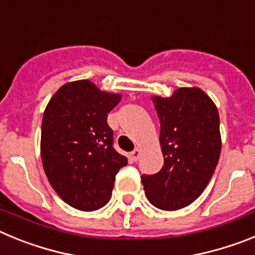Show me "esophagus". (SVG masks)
Returning <instances> with one entry per match:
<instances>
[{
  "mask_svg": "<svg viewBox=\"0 0 255 255\" xmlns=\"http://www.w3.org/2000/svg\"><path fill=\"white\" fill-rule=\"evenodd\" d=\"M139 157H140V149H139V148H136V149H134L130 153V158H131L132 161H138Z\"/></svg>",
  "mask_w": 255,
  "mask_h": 255,
  "instance_id": "obj_1",
  "label": "esophagus"
}]
</instances>
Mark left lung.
<instances>
[{"label": "left lung", "instance_id": "obj_1", "mask_svg": "<svg viewBox=\"0 0 255 255\" xmlns=\"http://www.w3.org/2000/svg\"><path fill=\"white\" fill-rule=\"evenodd\" d=\"M161 121L163 167L143 175L150 204L163 211L188 207L200 197L215 172L221 153L220 115L200 88H179L171 97H152Z\"/></svg>", "mask_w": 255, "mask_h": 255}]
</instances>
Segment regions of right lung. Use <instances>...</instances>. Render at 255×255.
I'll use <instances>...</instances> for the list:
<instances>
[{"label": "right lung", "instance_id": "1", "mask_svg": "<svg viewBox=\"0 0 255 255\" xmlns=\"http://www.w3.org/2000/svg\"><path fill=\"white\" fill-rule=\"evenodd\" d=\"M120 93L101 91L83 79L64 84L49 100L42 120L40 157L49 184L65 203L91 212L108 203L115 177L128 164L112 147L107 114Z\"/></svg>", "mask_w": 255, "mask_h": 255}]
</instances>
